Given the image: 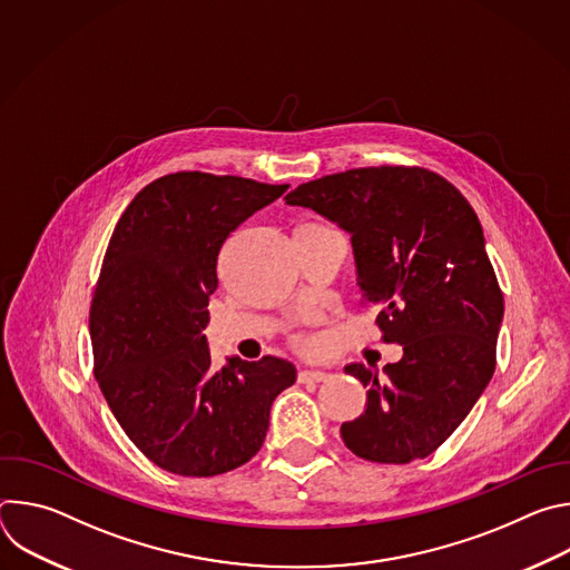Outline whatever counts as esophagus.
Listing matches in <instances>:
<instances>
[{
  "label": "esophagus",
  "mask_w": 570,
  "mask_h": 570,
  "mask_svg": "<svg viewBox=\"0 0 570 570\" xmlns=\"http://www.w3.org/2000/svg\"><path fill=\"white\" fill-rule=\"evenodd\" d=\"M330 374L324 370H299L297 379L304 383V381H324Z\"/></svg>",
  "instance_id": "34e87169"
}]
</instances>
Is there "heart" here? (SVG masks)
<instances>
[{"mask_svg": "<svg viewBox=\"0 0 570 570\" xmlns=\"http://www.w3.org/2000/svg\"><path fill=\"white\" fill-rule=\"evenodd\" d=\"M302 227H306V225H302Z\"/></svg>", "mask_w": 570, "mask_h": 570, "instance_id": "heart-1", "label": "heart"}]
</instances>
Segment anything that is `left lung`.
I'll return each instance as SVG.
<instances>
[{
	"label": "left lung",
	"instance_id": "8db88e82",
	"mask_svg": "<svg viewBox=\"0 0 570 570\" xmlns=\"http://www.w3.org/2000/svg\"><path fill=\"white\" fill-rule=\"evenodd\" d=\"M286 205L317 212L352 236L363 304L379 308L385 343L403 347L379 372L345 367L367 409L341 426L363 460L405 464L431 455L492 381L503 293L480 220L442 176L370 167L299 185Z\"/></svg>",
	"mask_w": 570,
	"mask_h": 570
}]
</instances>
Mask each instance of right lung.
<instances>
[{
  "label": "right lung",
  "mask_w": 570,
  "mask_h": 570,
  "mask_svg": "<svg viewBox=\"0 0 570 570\" xmlns=\"http://www.w3.org/2000/svg\"><path fill=\"white\" fill-rule=\"evenodd\" d=\"M288 185L180 171L146 185L121 214L90 308L95 376L119 426L157 466L209 478L264 444L286 358L212 365L203 330L229 232Z\"/></svg>",
  "instance_id": "right-lung-1"
}]
</instances>
